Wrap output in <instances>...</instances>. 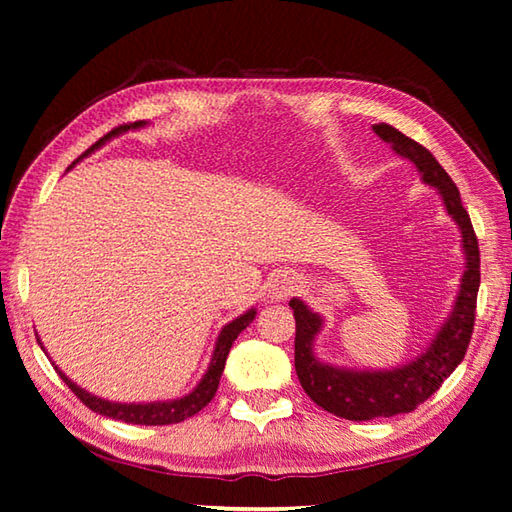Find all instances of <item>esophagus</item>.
<instances>
[{"instance_id":"1","label":"esophagus","mask_w":512,"mask_h":512,"mask_svg":"<svg viewBox=\"0 0 512 512\" xmlns=\"http://www.w3.org/2000/svg\"><path fill=\"white\" fill-rule=\"evenodd\" d=\"M293 291H296V280L289 273H277L266 284V296L275 302L287 300L293 296Z\"/></svg>"}]
</instances>
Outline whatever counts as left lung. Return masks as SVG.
<instances>
[{"label": "left lung", "instance_id": "left-lung-1", "mask_svg": "<svg viewBox=\"0 0 512 512\" xmlns=\"http://www.w3.org/2000/svg\"><path fill=\"white\" fill-rule=\"evenodd\" d=\"M372 131L381 142L391 144L397 155L415 164L422 183L438 192L447 214L461 230L465 271L461 275V284H458L454 307L431 343L415 359L386 370L345 368L320 361L314 352V341L325 320L300 298H291L289 307L296 316V372L300 384L318 406L345 420L391 418V415L409 413L438 391L440 384L463 361L467 345H470L476 293H479L481 282L479 241H476L470 214L463 207L454 180L424 146L397 128L375 124Z\"/></svg>", "mask_w": 512, "mask_h": 512}]
</instances>
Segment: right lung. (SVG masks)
Returning a JSON list of instances; mask_svg holds the SVG:
<instances>
[{
	"label": "right lung",
	"mask_w": 512,
	"mask_h": 512,
	"mask_svg": "<svg viewBox=\"0 0 512 512\" xmlns=\"http://www.w3.org/2000/svg\"><path fill=\"white\" fill-rule=\"evenodd\" d=\"M146 121H135V124H126V126H119L115 131H110L108 135H103L97 144H92L88 151H85L79 160H83L85 155L94 153L97 149H101L103 144L110 142L112 137H117L126 131H135V128H144ZM76 160V162H79ZM76 162H72V167ZM69 167V169H72ZM257 311L255 309H248L246 314L237 316L235 320H230L228 325H223V329L219 332V339H216L214 345V352H212V359H210V366H207L203 379L198 381L196 388L192 393H187L183 397H178V400H164V402H110V400H103V397H97L85 391L79 384H74L72 379H69L63 370L58 366L56 372L60 375V379L65 381V384L72 388L74 395L79 397V400L90 406L94 413L99 415H106V418L112 420H124V422H131V424H176V422H183L187 418H192L198 411L203 409L212 402V397L216 393V388H219V381H221V372L225 368V359H228V352L232 348V343H235L237 336L244 332V329L253 323ZM40 348L45 350V345L38 339Z\"/></svg>",
	"instance_id": "right-lung-1"
}]
</instances>
